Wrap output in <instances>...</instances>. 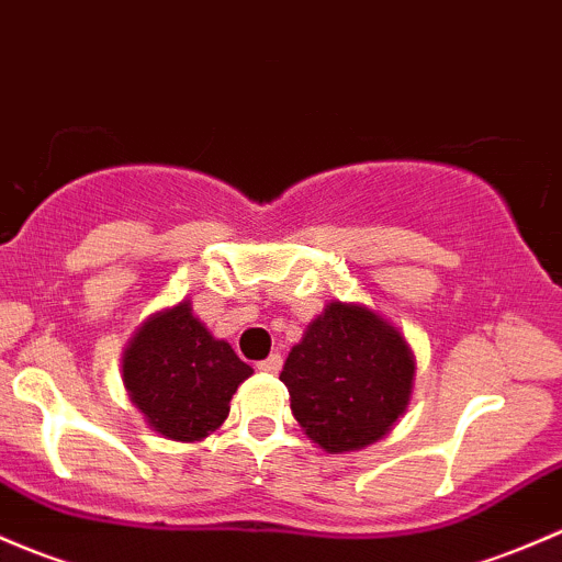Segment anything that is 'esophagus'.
<instances>
[{"label":"esophagus","instance_id":"obj_1","mask_svg":"<svg viewBox=\"0 0 562 562\" xmlns=\"http://www.w3.org/2000/svg\"><path fill=\"white\" fill-rule=\"evenodd\" d=\"M259 370H265V373H279L281 370V355H270L268 360L257 362Z\"/></svg>","mask_w":562,"mask_h":562}]
</instances>
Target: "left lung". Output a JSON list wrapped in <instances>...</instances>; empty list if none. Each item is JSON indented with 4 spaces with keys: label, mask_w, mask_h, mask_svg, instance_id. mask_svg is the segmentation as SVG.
<instances>
[{
    "label": "left lung",
    "mask_w": 562,
    "mask_h": 562,
    "mask_svg": "<svg viewBox=\"0 0 562 562\" xmlns=\"http://www.w3.org/2000/svg\"><path fill=\"white\" fill-rule=\"evenodd\" d=\"M414 357L392 324L362 305L329 303L289 351L281 381L305 436L355 452L390 432L408 406Z\"/></svg>",
    "instance_id": "obj_1"
}]
</instances>
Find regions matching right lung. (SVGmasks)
I'll return each mask as SVG.
<instances>
[{
  "label": "right lung",
  "mask_w": 562,
  "mask_h": 562,
  "mask_svg": "<svg viewBox=\"0 0 562 562\" xmlns=\"http://www.w3.org/2000/svg\"><path fill=\"white\" fill-rule=\"evenodd\" d=\"M251 373L227 340L194 319L189 303L151 316L124 351L132 403L172 441H200L222 427L235 390Z\"/></svg>",
  "instance_id": "right-lung-1"
}]
</instances>
